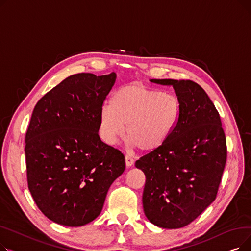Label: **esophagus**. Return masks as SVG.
Listing matches in <instances>:
<instances>
[{
	"instance_id": "1",
	"label": "esophagus",
	"mask_w": 251,
	"mask_h": 251,
	"mask_svg": "<svg viewBox=\"0 0 251 251\" xmlns=\"http://www.w3.org/2000/svg\"><path fill=\"white\" fill-rule=\"evenodd\" d=\"M125 163H126V167H128V168L131 167V166H132V165L134 164L133 157L128 155V154H126V155H125Z\"/></svg>"
}]
</instances>
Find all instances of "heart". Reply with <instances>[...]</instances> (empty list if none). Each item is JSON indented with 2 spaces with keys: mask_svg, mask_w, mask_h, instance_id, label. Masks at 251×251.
<instances>
[{
  "mask_svg": "<svg viewBox=\"0 0 251 251\" xmlns=\"http://www.w3.org/2000/svg\"><path fill=\"white\" fill-rule=\"evenodd\" d=\"M181 111L176 95L132 82L119 88L110 100V107L102 108L100 129L108 143H115L126 131L131 146L151 152L172 136Z\"/></svg>",
  "mask_w": 251,
  "mask_h": 251,
  "instance_id": "heart-1",
  "label": "heart"
}]
</instances>
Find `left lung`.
<instances>
[{
  "instance_id": "left-lung-1",
  "label": "left lung",
  "mask_w": 251,
  "mask_h": 251,
  "mask_svg": "<svg viewBox=\"0 0 251 251\" xmlns=\"http://www.w3.org/2000/svg\"><path fill=\"white\" fill-rule=\"evenodd\" d=\"M151 81L172 85L182 111L164 146L135 162L146 175L143 210L153 225L178 229L216 200L227 160L226 136L215 104L201 85L174 79Z\"/></svg>"
}]
</instances>
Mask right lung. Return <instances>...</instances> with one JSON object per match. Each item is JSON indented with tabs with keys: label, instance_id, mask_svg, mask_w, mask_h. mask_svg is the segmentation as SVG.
I'll return each mask as SVG.
<instances>
[{
	"label": "right lung",
	"instance_id": "add662e5",
	"mask_svg": "<svg viewBox=\"0 0 251 251\" xmlns=\"http://www.w3.org/2000/svg\"><path fill=\"white\" fill-rule=\"evenodd\" d=\"M116 73L71 75L37 101L25 136L28 189L50 221L80 227L101 212L124 154L100 140L102 103Z\"/></svg>",
	"mask_w": 251,
	"mask_h": 251
}]
</instances>
